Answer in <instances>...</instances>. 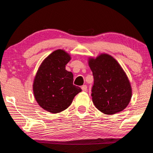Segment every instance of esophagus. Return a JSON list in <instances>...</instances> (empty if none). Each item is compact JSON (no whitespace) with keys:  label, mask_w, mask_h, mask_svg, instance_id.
Here are the masks:
<instances>
[{"label":"esophagus","mask_w":153,"mask_h":153,"mask_svg":"<svg viewBox=\"0 0 153 153\" xmlns=\"http://www.w3.org/2000/svg\"><path fill=\"white\" fill-rule=\"evenodd\" d=\"M81 89H82V91H87V85H82V87H81Z\"/></svg>","instance_id":"1"}]
</instances>
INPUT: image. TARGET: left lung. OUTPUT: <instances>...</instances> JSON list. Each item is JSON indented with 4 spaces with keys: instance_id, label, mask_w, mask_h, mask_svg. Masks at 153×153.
Returning <instances> with one entry per match:
<instances>
[{
    "instance_id": "1",
    "label": "left lung",
    "mask_w": 153,
    "mask_h": 153,
    "mask_svg": "<svg viewBox=\"0 0 153 153\" xmlns=\"http://www.w3.org/2000/svg\"><path fill=\"white\" fill-rule=\"evenodd\" d=\"M94 84L92 100L96 108L107 115L124 110L132 97V87L128 76L116 59L108 53L89 58Z\"/></svg>"
}]
</instances>
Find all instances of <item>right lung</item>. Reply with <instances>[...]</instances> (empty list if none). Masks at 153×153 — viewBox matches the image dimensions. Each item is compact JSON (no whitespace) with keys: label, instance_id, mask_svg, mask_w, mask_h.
Returning <instances> with one entry per match:
<instances>
[{"label":"right lung","instance_id":"1","mask_svg":"<svg viewBox=\"0 0 153 153\" xmlns=\"http://www.w3.org/2000/svg\"><path fill=\"white\" fill-rule=\"evenodd\" d=\"M71 59L70 54L63 50L53 51L42 62L35 76V99L42 108L50 113L65 110L82 91L73 85V74L66 70Z\"/></svg>","mask_w":153,"mask_h":153}]
</instances>
